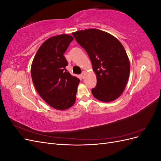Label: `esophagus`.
Returning a JSON list of instances; mask_svg holds the SVG:
<instances>
[{"label":"esophagus","instance_id":"1","mask_svg":"<svg viewBox=\"0 0 161 161\" xmlns=\"http://www.w3.org/2000/svg\"><path fill=\"white\" fill-rule=\"evenodd\" d=\"M85 75H86V72H82V73L80 76H81V77L82 78V79H84Z\"/></svg>","mask_w":161,"mask_h":161}]
</instances>
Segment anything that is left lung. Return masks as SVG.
<instances>
[{
	"label": "left lung",
	"mask_w": 161,
	"mask_h": 161,
	"mask_svg": "<svg viewBox=\"0 0 161 161\" xmlns=\"http://www.w3.org/2000/svg\"><path fill=\"white\" fill-rule=\"evenodd\" d=\"M88 53L97 77L92 94L102 102H111L122 94L128 80L130 64L121 42L110 33L97 29L72 33Z\"/></svg>",
	"instance_id": "left-lung-1"
}]
</instances>
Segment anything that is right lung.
<instances>
[{"label":"right lung","instance_id":"1","mask_svg":"<svg viewBox=\"0 0 161 161\" xmlns=\"http://www.w3.org/2000/svg\"><path fill=\"white\" fill-rule=\"evenodd\" d=\"M74 40L62 34L43 42L34 57L31 75L33 85L42 98L52 108L66 110L75 104L80 80L67 72L64 53Z\"/></svg>","mask_w":161,"mask_h":161}]
</instances>
